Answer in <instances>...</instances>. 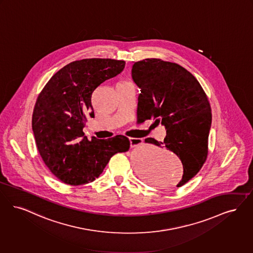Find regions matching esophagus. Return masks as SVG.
I'll return each instance as SVG.
<instances>
[{
    "mask_svg": "<svg viewBox=\"0 0 253 253\" xmlns=\"http://www.w3.org/2000/svg\"><path fill=\"white\" fill-rule=\"evenodd\" d=\"M129 141H130V146H131V148H133V147H135V146L141 144L142 139L141 138H133V137H130V138H129Z\"/></svg>",
    "mask_w": 253,
    "mask_h": 253,
    "instance_id": "34e87169",
    "label": "esophagus"
}]
</instances>
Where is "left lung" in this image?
Wrapping results in <instances>:
<instances>
[{"instance_id": "left-lung-1", "label": "left lung", "mask_w": 253, "mask_h": 253, "mask_svg": "<svg viewBox=\"0 0 253 253\" xmlns=\"http://www.w3.org/2000/svg\"><path fill=\"white\" fill-rule=\"evenodd\" d=\"M131 77L141 89L137 120H153L167 130L163 142L146 138L174 152L182 161L181 187L201 170L208 154L212 123L210 103L202 85L192 74L171 62L147 58L132 65Z\"/></svg>"}]
</instances>
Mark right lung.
Segmentation results:
<instances>
[{
  "label": "right lung",
  "mask_w": 253,
  "mask_h": 253,
  "mask_svg": "<svg viewBox=\"0 0 253 253\" xmlns=\"http://www.w3.org/2000/svg\"><path fill=\"white\" fill-rule=\"evenodd\" d=\"M124 67L125 61L108 58L74 61L57 71L39 95L32 129L42 160L61 182H93L114 154L129 150L130 141L122 134L88 140L83 131L87 115L94 117L93 91Z\"/></svg>",
  "instance_id": "obj_1"
}]
</instances>
